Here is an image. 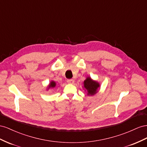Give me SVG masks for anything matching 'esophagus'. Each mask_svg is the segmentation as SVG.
<instances>
[{"mask_svg":"<svg viewBox=\"0 0 147 147\" xmlns=\"http://www.w3.org/2000/svg\"><path fill=\"white\" fill-rule=\"evenodd\" d=\"M67 82L68 84H73L74 82V79H68V80H67Z\"/></svg>","mask_w":147,"mask_h":147,"instance_id":"esophagus-1","label":"esophagus"}]
</instances>
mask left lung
Returning <instances> with one entry per match:
<instances>
[{
  "label": "left lung",
  "instance_id": "obj_1",
  "mask_svg": "<svg viewBox=\"0 0 147 147\" xmlns=\"http://www.w3.org/2000/svg\"><path fill=\"white\" fill-rule=\"evenodd\" d=\"M83 84L84 87L87 90L88 95H94L98 92V89L100 87L99 83L92 80L91 78L87 77Z\"/></svg>",
  "mask_w": 147,
  "mask_h": 147
}]
</instances>
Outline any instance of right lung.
I'll list each match as a JSON object with an SVG mask.
<instances>
[{
	"instance_id": "obj_1",
	"label": "right lung",
	"mask_w": 147,
	"mask_h": 147,
	"mask_svg": "<svg viewBox=\"0 0 147 147\" xmlns=\"http://www.w3.org/2000/svg\"><path fill=\"white\" fill-rule=\"evenodd\" d=\"M55 86H56V82H55V81H52L51 82H50L49 85L48 86V89H51V88L55 87Z\"/></svg>"
}]
</instances>
